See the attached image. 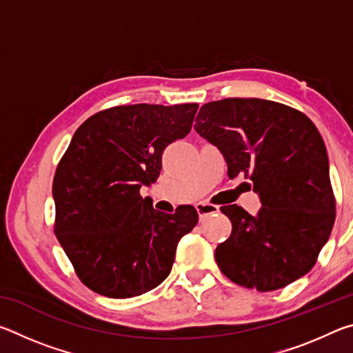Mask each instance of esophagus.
Returning <instances> with one entry per match:
<instances>
[{
  "label": "esophagus",
  "instance_id": "esophagus-1",
  "mask_svg": "<svg viewBox=\"0 0 353 353\" xmlns=\"http://www.w3.org/2000/svg\"><path fill=\"white\" fill-rule=\"evenodd\" d=\"M196 210H198L201 218H204V216H207V214L218 213L219 207L213 205V204H207V202H199V204H196Z\"/></svg>",
  "mask_w": 353,
  "mask_h": 353
}]
</instances>
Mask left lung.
<instances>
[{
    "label": "left lung",
    "mask_w": 353,
    "mask_h": 353,
    "mask_svg": "<svg viewBox=\"0 0 353 353\" xmlns=\"http://www.w3.org/2000/svg\"><path fill=\"white\" fill-rule=\"evenodd\" d=\"M196 132L224 155L227 176L252 181L261 207H221L232 234L214 250L236 285L274 291L312 270L336 216L324 140L312 119L276 101L225 98L201 107Z\"/></svg>",
    "instance_id": "left-lung-1"
}]
</instances>
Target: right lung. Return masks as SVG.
<instances>
[{
    "label": "right lung",
    "mask_w": 353,
    "mask_h": 353,
    "mask_svg": "<svg viewBox=\"0 0 353 353\" xmlns=\"http://www.w3.org/2000/svg\"><path fill=\"white\" fill-rule=\"evenodd\" d=\"M196 110L194 103L115 105L77 128L52 181L54 234L87 288L128 299L168 277L198 212L155 210L140 188L157 181L165 148L188 135Z\"/></svg>",
    "instance_id": "add662e5"
}]
</instances>
